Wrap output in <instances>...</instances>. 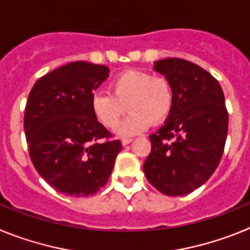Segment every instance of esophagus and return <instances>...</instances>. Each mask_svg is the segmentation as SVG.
<instances>
[{"instance_id": "esophagus-1", "label": "esophagus", "mask_w": 250, "mask_h": 250, "mask_svg": "<svg viewBox=\"0 0 250 250\" xmlns=\"http://www.w3.org/2000/svg\"><path fill=\"white\" fill-rule=\"evenodd\" d=\"M131 141H132L131 138H123V139H121V144H123L124 146H125V145L130 144Z\"/></svg>"}]
</instances>
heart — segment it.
<instances>
[{
  "label": "heart",
  "mask_w": 250,
  "mask_h": 250,
  "mask_svg": "<svg viewBox=\"0 0 250 250\" xmlns=\"http://www.w3.org/2000/svg\"><path fill=\"white\" fill-rule=\"evenodd\" d=\"M127 109L130 114L119 125L120 135H135L150 123H164L174 106V90L167 77L140 70H126L112 79L110 92H95L91 109L103 126L114 129Z\"/></svg>",
  "instance_id": "1"
}]
</instances>
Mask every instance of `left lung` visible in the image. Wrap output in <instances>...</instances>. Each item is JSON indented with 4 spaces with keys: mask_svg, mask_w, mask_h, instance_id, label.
<instances>
[{
    "mask_svg": "<svg viewBox=\"0 0 250 250\" xmlns=\"http://www.w3.org/2000/svg\"><path fill=\"white\" fill-rule=\"evenodd\" d=\"M174 90L165 124L150 135L144 173L156 190L180 196L202 187L219 165L228 134V111L215 77L183 59L156 61Z\"/></svg>",
    "mask_w": 250,
    "mask_h": 250,
    "instance_id": "8db88e82",
    "label": "left lung"
}]
</instances>
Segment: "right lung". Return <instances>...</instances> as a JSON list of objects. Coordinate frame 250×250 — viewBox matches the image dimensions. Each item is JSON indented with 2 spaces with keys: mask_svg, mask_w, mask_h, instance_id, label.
<instances>
[{
  "mask_svg": "<svg viewBox=\"0 0 250 250\" xmlns=\"http://www.w3.org/2000/svg\"><path fill=\"white\" fill-rule=\"evenodd\" d=\"M107 76L106 66L75 61L40 77L31 89L23 118L28 154L57 191L94 195L111 175L121 141L91 109L92 91Z\"/></svg>",
  "mask_w": 250,
  "mask_h": 250,
  "instance_id": "add662e5",
  "label": "right lung"
}]
</instances>
